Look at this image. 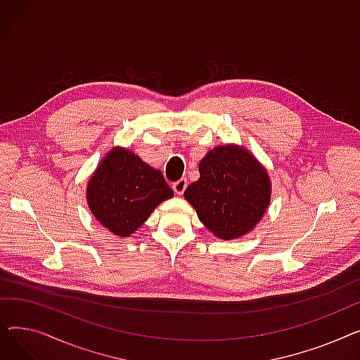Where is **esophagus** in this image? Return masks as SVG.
Masks as SVG:
<instances>
[{
  "label": "esophagus",
  "instance_id": "esophagus-1",
  "mask_svg": "<svg viewBox=\"0 0 360 360\" xmlns=\"http://www.w3.org/2000/svg\"><path fill=\"white\" fill-rule=\"evenodd\" d=\"M172 188L176 194H184V191L186 190V179H184V178L178 179L176 182L172 184Z\"/></svg>",
  "mask_w": 360,
  "mask_h": 360
}]
</instances>
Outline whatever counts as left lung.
I'll use <instances>...</instances> for the list:
<instances>
[{"label": "left lung", "mask_w": 360, "mask_h": 360, "mask_svg": "<svg viewBox=\"0 0 360 360\" xmlns=\"http://www.w3.org/2000/svg\"><path fill=\"white\" fill-rule=\"evenodd\" d=\"M198 169L200 179L188 185L184 194L198 219L220 239L248 233L270 202L266 169L250 151L235 146L210 150Z\"/></svg>", "instance_id": "8db88e82"}]
</instances>
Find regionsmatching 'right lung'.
Returning a JSON list of instances; mask_svg holds the SVG:
<instances>
[{"label": "right lung", "mask_w": 360, "mask_h": 360, "mask_svg": "<svg viewBox=\"0 0 360 360\" xmlns=\"http://www.w3.org/2000/svg\"><path fill=\"white\" fill-rule=\"evenodd\" d=\"M170 197L174 191L162 172L125 148H112L87 185L91 213L113 235L122 238L134 233Z\"/></svg>", "instance_id": "right-lung-1"}]
</instances>
